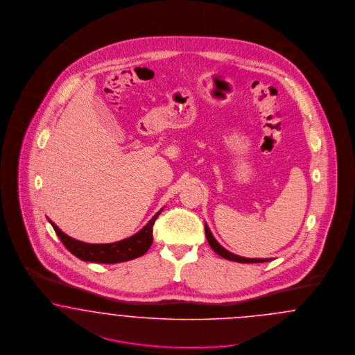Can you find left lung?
Returning <instances> with one entry per match:
<instances>
[{
	"label": "left lung",
	"instance_id": "obj_1",
	"mask_svg": "<svg viewBox=\"0 0 355 355\" xmlns=\"http://www.w3.org/2000/svg\"><path fill=\"white\" fill-rule=\"evenodd\" d=\"M205 234H206V239H207L209 245L211 246V249L218 255H220L222 258H226L229 261H234V262H239V263H259V262H269V261H271L270 258H245V257H239L236 254L227 252L217 242V239L213 236L209 226L206 223H205Z\"/></svg>",
	"mask_w": 355,
	"mask_h": 355
}]
</instances>
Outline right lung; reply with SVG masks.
<instances>
[{
	"instance_id": "right-lung-1",
	"label": "right lung",
	"mask_w": 355,
	"mask_h": 355,
	"mask_svg": "<svg viewBox=\"0 0 355 355\" xmlns=\"http://www.w3.org/2000/svg\"><path fill=\"white\" fill-rule=\"evenodd\" d=\"M162 210L164 207L159 211H157V214L152 220H149L138 233H135V236L113 243H86L77 241L61 232L54 222H51V220L49 222L55 234L65 245V248L77 258L83 259L85 262L119 263L138 258L149 250L153 243V225Z\"/></svg>"
}]
</instances>
